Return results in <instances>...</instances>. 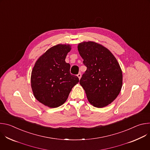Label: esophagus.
Instances as JSON below:
<instances>
[{"mask_svg":"<svg viewBox=\"0 0 150 150\" xmlns=\"http://www.w3.org/2000/svg\"><path fill=\"white\" fill-rule=\"evenodd\" d=\"M77 76L79 78V79H81V73H79L78 75H77Z\"/></svg>","mask_w":150,"mask_h":150,"instance_id":"obj_1","label":"esophagus"}]
</instances>
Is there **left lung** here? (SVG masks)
I'll return each mask as SVG.
<instances>
[{
  "mask_svg": "<svg viewBox=\"0 0 150 150\" xmlns=\"http://www.w3.org/2000/svg\"><path fill=\"white\" fill-rule=\"evenodd\" d=\"M79 54L87 69L79 83L90 103L102 108L112 103L122 87V72L113 54L94 41H85L78 46Z\"/></svg>",
  "mask_w": 150,
  "mask_h": 150,
  "instance_id": "obj_1",
  "label": "left lung"
}]
</instances>
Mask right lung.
<instances>
[{
	"instance_id": "right-lung-1",
	"label": "right lung",
	"mask_w": 150,
	"mask_h": 150,
	"mask_svg": "<svg viewBox=\"0 0 150 150\" xmlns=\"http://www.w3.org/2000/svg\"><path fill=\"white\" fill-rule=\"evenodd\" d=\"M71 50L69 45H57L48 49L36 61L31 76L35 98L50 108L65 103L73 87L79 82L78 76L70 73L65 58Z\"/></svg>"
}]
</instances>
